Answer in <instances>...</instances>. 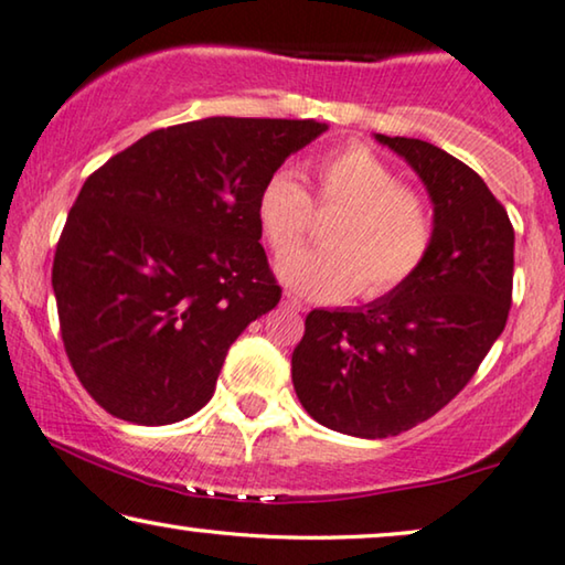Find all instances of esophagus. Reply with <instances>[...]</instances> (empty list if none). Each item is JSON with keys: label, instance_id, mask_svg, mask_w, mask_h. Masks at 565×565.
<instances>
[{"label": "esophagus", "instance_id": "esophagus-1", "mask_svg": "<svg viewBox=\"0 0 565 565\" xmlns=\"http://www.w3.org/2000/svg\"><path fill=\"white\" fill-rule=\"evenodd\" d=\"M284 307L297 309V312H301V309H305V305H301V299L294 297V294H284Z\"/></svg>", "mask_w": 565, "mask_h": 565}]
</instances>
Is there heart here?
Returning a JSON list of instances; mask_svg holds the SVG:
<instances>
[{"label": "heart", "mask_w": 565, "mask_h": 565, "mask_svg": "<svg viewBox=\"0 0 565 565\" xmlns=\"http://www.w3.org/2000/svg\"><path fill=\"white\" fill-rule=\"evenodd\" d=\"M315 194L289 171H276L260 186L256 217L274 253L305 241L315 212H330L322 248L297 250L279 260V276L294 291L320 301L381 299L402 289L433 248V212L415 189L396 184L384 158L363 142H345L312 163Z\"/></svg>", "instance_id": "obj_1"}]
</instances>
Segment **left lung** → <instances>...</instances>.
<instances>
[{
  "label": "left lung",
  "instance_id": "8db88e82",
  "mask_svg": "<svg viewBox=\"0 0 565 565\" xmlns=\"http://www.w3.org/2000/svg\"><path fill=\"white\" fill-rule=\"evenodd\" d=\"M423 179L435 237L423 268L359 309H312L291 381L309 417L392 438L440 412L479 371L512 305L514 230L483 179L433 142L376 135Z\"/></svg>",
  "mask_w": 565,
  "mask_h": 565
}]
</instances>
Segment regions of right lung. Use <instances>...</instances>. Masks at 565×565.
Listing matches in <instances>:
<instances>
[{
	"mask_svg": "<svg viewBox=\"0 0 565 565\" xmlns=\"http://www.w3.org/2000/svg\"><path fill=\"white\" fill-rule=\"evenodd\" d=\"M328 125L206 117L132 142L84 181L53 258L71 369L135 425L212 399L230 345L281 299L260 186Z\"/></svg>",
	"mask_w": 565,
	"mask_h": 565,
	"instance_id": "right-lung-1",
	"label": "right lung"
}]
</instances>
